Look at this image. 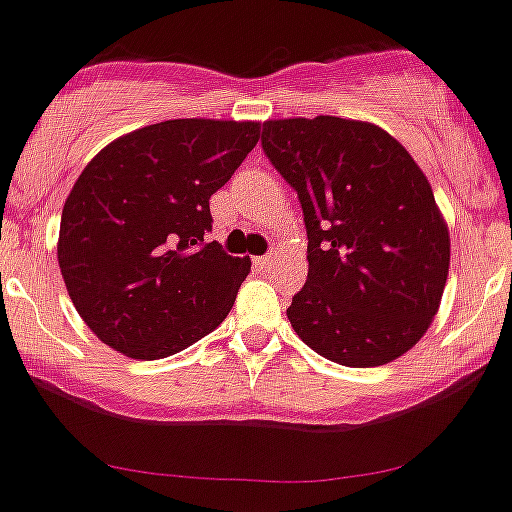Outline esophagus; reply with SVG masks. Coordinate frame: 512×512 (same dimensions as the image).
<instances>
[{
    "instance_id": "esophagus-1",
    "label": "esophagus",
    "mask_w": 512,
    "mask_h": 512,
    "mask_svg": "<svg viewBox=\"0 0 512 512\" xmlns=\"http://www.w3.org/2000/svg\"><path fill=\"white\" fill-rule=\"evenodd\" d=\"M272 262H275V252H267V255L257 257L255 265L262 267V270H267V267H272Z\"/></svg>"
}]
</instances>
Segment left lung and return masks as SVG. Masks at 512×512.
Returning <instances> with one entry per match:
<instances>
[{"mask_svg": "<svg viewBox=\"0 0 512 512\" xmlns=\"http://www.w3.org/2000/svg\"><path fill=\"white\" fill-rule=\"evenodd\" d=\"M262 152L297 192L307 280L287 307L300 340L345 367L408 352L443 297L450 237L398 140L342 117L262 124Z\"/></svg>", "mask_w": 512, "mask_h": 512, "instance_id": "obj_1", "label": "left lung"}]
</instances>
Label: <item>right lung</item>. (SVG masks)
<instances>
[{
  "instance_id": "1",
  "label": "right lung",
  "mask_w": 512,
  "mask_h": 512,
  "mask_svg": "<svg viewBox=\"0 0 512 512\" xmlns=\"http://www.w3.org/2000/svg\"><path fill=\"white\" fill-rule=\"evenodd\" d=\"M257 140V122L167 119L84 167L64 202L57 257L104 345L160 360L225 320L252 262L210 242V197Z\"/></svg>"
}]
</instances>
